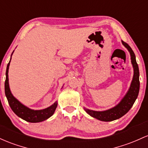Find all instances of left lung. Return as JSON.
I'll list each match as a JSON object with an SVG mask.
<instances>
[{
	"label": "left lung",
	"instance_id": "8db88e82",
	"mask_svg": "<svg viewBox=\"0 0 148 148\" xmlns=\"http://www.w3.org/2000/svg\"><path fill=\"white\" fill-rule=\"evenodd\" d=\"M121 43L127 48L130 53V55H131V63H132L133 67H134L133 80L131 82V86H130L128 92H126L122 100L120 101V103L114 108L101 112L94 111V110H90L85 108L86 112L89 115L95 118V119L100 120V121H111L121 118V116H124L129 111L130 109L131 108V107L133 106L135 101H136V98H138V95L139 89H140L139 69L137 62H136V56H135L133 50L127 43H125L123 40H121Z\"/></svg>",
	"mask_w": 148,
	"mask_h": 148
}]
</instances>
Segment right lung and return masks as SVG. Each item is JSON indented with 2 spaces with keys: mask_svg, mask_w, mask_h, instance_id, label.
<instances>
[{
  "mask_svg": "<svg viewBox=\"0 0 148 148\" xmlns=\"http://www.w3.org/2000/svg\"><path fill=\"white\" fill-rule=\"evenodd\" d=\"M13 52H12V53H13ZM12 55H11V57H12ZM10 62V60L8 64L7 69H6V79L5 82V93L6 98L8 99V103H9L12 111L19 117L22 118V119L31 123L40 122V121H45V120L48 119L54 114L55 111H56V109L58 106V102H56L48 108L40 110H32V109L27 108L23 104L21 103L18 100H17L12 95V92L10 90L9 82H8V69H9Z\"/></svg>",
  "mask_w": 148,
  "mask_h": 148,
  "instance_id": "1",
  "label": "right lung"
}]
</instances>
